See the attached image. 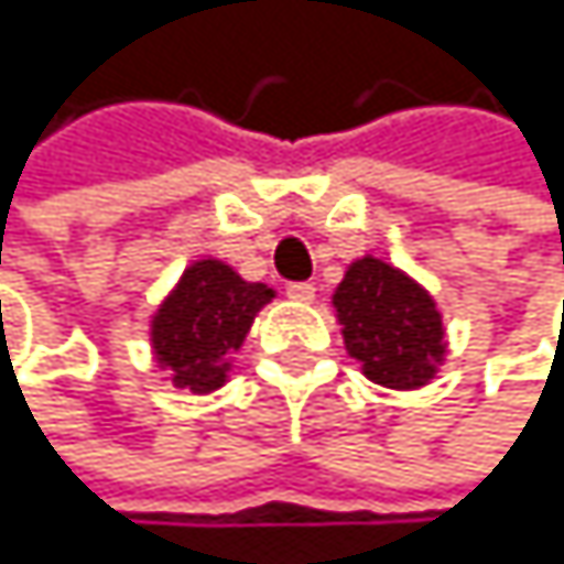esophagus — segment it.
Returning a JSON list of instances; mask_svg holds the SVG:
<instances>
[{
    "instance_id": "1",
    "label": "esophagus",
    "mask_w": 564,
    "mask_h": 564,
    "mask_svg": "<svg viewBox=\"0 0 564 564\" xmlns=\"http://www.w3.org/2000/svg\"><path fill=\"white\" fill-rule=\"evenodd\" d=\"M288 297H291V301L307 304V301H314V284H307V280H297V284H288Z\"/></svg>"
}]
</instances>
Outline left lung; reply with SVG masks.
Returning <instances> with one entry per match:
<instances>
[{
  "label": "left lung",
  "instance_id": "obj_1",
  "mask_svg": "<svg viewBox=\"0 0 564 564\" xmlns=\"http://www.w3.org/2000/svg\"><path fill=\"white\" fill-rule=\"evenodd\" d=\"M348 355L389 389H420L443 361V321L433 297L395 267L361 257L335 291Z\"/></svg>",
  "mask_w": 564,
  "mask_h": 564
}]
</instances>
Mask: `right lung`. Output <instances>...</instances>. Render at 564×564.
I'll list each match as a JSON object with an SVG mask.
<instances>
[{"mask_svg": "<svg viewBox=\"0 0 564 564\" xmlns=\"http://www.w3.org/2000/svg\"><path fill=\"white\" fill-rule=\"evenodd\" d=\"M273 297L219 260L192 263L151 321V345L178 389L213 392L226 382V355L243 345L257 311Z\"/></svg>", "mask_w": 564, "mask_h": 564, "instance_id": "obj_1", "label": "right lung"}]
</instances>
